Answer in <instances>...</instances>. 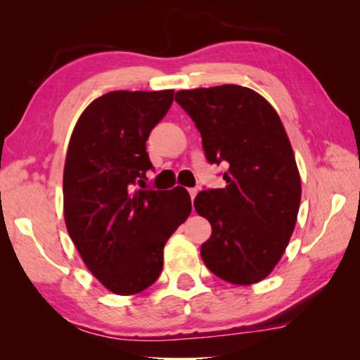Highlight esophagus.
<instances>
[{
	"label": "esophagus",
	"instance_id": "1",
	"mask_svg": "<svg viewBox=\"0 0 360 360\" xmlns=\"http://www.w3.org/2000/svg\"><path fill=\"white\" fill-rule=\"evenodd\" d=\"M197 193H198L197 188H188V195H191V198H192V200L195 198V195H197Z\"/></svg>",
	"mask_w": 360,
	"mask_h": 360
}]
</instances>
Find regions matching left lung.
Wrapping results in <instances>:
<instances>
[{
  "label": "left lung",
  "mask_w": 360,
  "mask_h": 360,
  "mask_svg": "<svg viewBox=\"0 0 360 360\" xmlns=\"http://www.w3.org/2000/svg\"><path fill=\"white\" fill-rule=\"evenodd\" d=\"M202 135L206 158L227 162L224 188L202 191L193 206L211 224L205 265L224 281L251 285L281 260L295 229L302 179L276 109L235 84L176 92Z\"/></svg>",
  "instance_id": "8db88e82"
}]
</instances>
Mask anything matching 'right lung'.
Returning a JSON list of instances; mask_svg holds the SVG:
<instances>
[{"label": "right lung", "instance_id": "right-lung-1", "mask_svg": "<svg viewBox=\"0 0 360 360\" xmlns=\"http://www.w3.org/2000/svg\"><path fill=\"white\" fill-rule=\"evenodd\" d=\"M174 90L105 94L79 115L63 169L66 230L85 266L117 295L157 281L163 248L192 211L182 187L146 191V141ZM139 185L141 189H136Z\"/></svg>", "mask_w": 360, "mask_h": 360}]
</instances>
